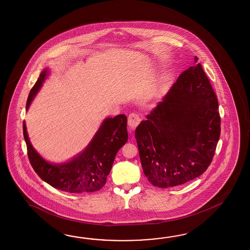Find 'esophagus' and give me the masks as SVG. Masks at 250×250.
I'll use <instances>...</instances> for the list:
<instances>
[{
	"label": "esophagus",
	"mask_w": 250,
	"mask_h": 250,
	"mask_svg": "<svg viewBox=\"0 0 250 250\" xmlns=\"http://www.w3.org/2000/svg\"><path fill=\"white\" fill-rule=\"evenodd\" d=\"M140 123V118L136 113H131L128 115L127 118V125L130 130H134L138 127V124Z\"/></svg>",
	"instance_id": "34e87169"
}]
</instances>
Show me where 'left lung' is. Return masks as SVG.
Here are the masks:
<instances>
[{"instance_id":"left-lung-1","label":"left lung","mask_w":250,"mask_h":250,"mask_svg":"<svg viewBox=\"0 0 250 250\" xmlns=\"http://www.w3.org/2000/svg\"><path fill=\"white\" fill-rule=\"evenodd\" d=\"M181 73L164 100L138 125L135 137L152 185H182L212 163L221 134L218 100L202 65Z\"/></svg>"}]
</instances>
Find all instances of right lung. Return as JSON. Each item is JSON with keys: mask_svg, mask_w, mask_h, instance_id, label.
I'll return each instance as SVG.
<instances>
[{"mask_svg": "<svg viewBox=\"0 0 250 250\" xmlns=\"http://www.w3.org/2000/svg\"><path fill=\"white\" fill-rule=\"evenodd\" d=\"M47 74V69H43L30 90L27 111ZM127 122L124 114L106 118L82 153L68 163L59 165L46 162L34 149L28 138L26 124L23 123L28 159L42 181L57 189L69 193L97 191L104 186L119 149L127 142Z\"/></svg>", "mask_w": 250, "mask_h": 250, "instance_id": "1", "label": "right lung"}]
</instances>
